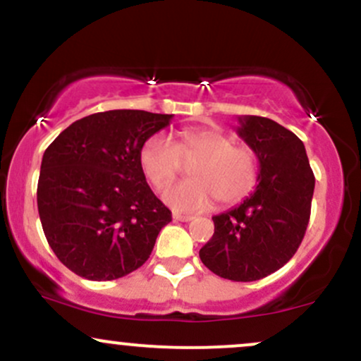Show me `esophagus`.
Here are the masks:
<instances>
[{"label":"esophagus","instance_id":"obj_1","mask_svg":"<svg viewBox=\"0 0 361 361\" xmlns=\"http://www.w3.org/2000/svg\"><path fill=\"white\" fill-rule=\"evenodd\" d=\"M173 219H175V221H180V222H190L193 217H192V215H185V214L175 212V214H173Z\"/></svg>","mask_w":361,"mask_h":361}]
</instances>
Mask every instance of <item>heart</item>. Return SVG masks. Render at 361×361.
Returning a JSON list of instances; mask_svg holds the SVG:
<instances>
[{
  "label": "heart",
  "mask_w": 361,
  "mask_h": 361,
  "mask_svg": "<svg viewBox=\"0 0 361 361\" xmlns=\"http://www.w3.org/2000/svg\"><path fill=\"white\" fill-rule=\"evenodd\" d=\"M190 180L164 190L163 198L178 212H195L217 198L224 207L243 202L259 180V161L255 151L238 146L234 139L217 128H185L176 142L152 135L139 151L144 175L156 188L175 180L190 164Z\"/></svg>",
  "instance_id": "b5f03b06"
}]
</instances>
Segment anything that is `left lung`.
Segmentation results:
<instances>
[{
  "instance_id": "8db88e82",
  "label": "left lung",
  "mask_w": 361,
  "mask_h": 361,
  "mask_svg": "<svg viewBox=\"0 0 361 361\" xmlns=\"http://www.w3.org/2000/svg\"><path fill=\"white\" fill-rule=\"evenodd\" d=\"M238 134L258 156L259 183L241 205L214 215V235L200 259L222 279L255 281L299 250L316 180L304 142L275 120L239 117Z\"/></svg>"
}]
</instances>
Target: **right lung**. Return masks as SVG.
Listing matches in <instances>:
<instances>
[{
	"label": "right lung",
	"instance_id": "add662e5",
	"mask_svg": "<svg viewBox=\"0 0 361 361\" xmlns=\"http://www.w3.org/2000/svg\"><path fill=\"white\" fill-rule=\"evenodd\" d=\"M173 115L109 110L76 120L45 149L37 207L49 246L82 279H122L146 263L171 212L149 188L142 144Z\"/></svg>",
	"mask_w": 361,
	"mask_h": 361
}]
</instances>
